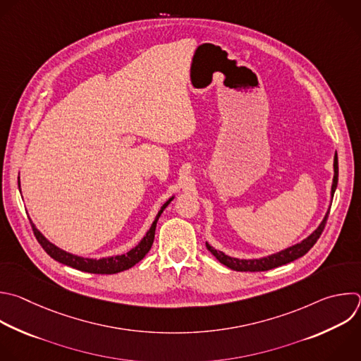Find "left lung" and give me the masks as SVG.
<instances>
[{
  "label": "left lung",
  "instance_id": "1",
  "mask_svg": "<svg viewBox=\"0 0 361 361\" xmlns=\"http://www.w3.org/2000/svg\"><path fill=\"white\" fill-rule=\"evenodd\" d=\"M333 167H334V177H333V184H331V198L334 195V191H336V187H337V180H338V161H337V154L334 156V163H333ZM329 212H330V208L329 211L326 212L323 221L320 222V225L306 238L303 239L302 243L296 244V245H292L278 254H274V255H269V257H264V258H259V259H238V258H232V257H228L225 255L224 252L221 251H216L214 250L209 244H205L208 251L225 267H228L229 269H233V271H238V272H261V271H269V269H274V268H278V267H282V265H286L300 257H303L306 252H309V250L316 244L317 239L320 238L323 229H324V225H326V221H327V216H329Z\"/></svg>",
  "mask_w": 361,
  "mask_h": 361
}]
</instances>
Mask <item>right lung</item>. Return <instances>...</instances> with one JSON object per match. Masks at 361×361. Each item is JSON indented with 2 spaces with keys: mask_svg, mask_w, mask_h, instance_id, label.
I'll return each mask as SVG.
<instances>
[{
  "mask_svg": "<svg viewBox=\"0 0 361 361\" xmlns=\"http://www.w3.org/2000/svg\"><path fill=\"white\" fill-rule=\"evenodd\" d=\"M173 198L174 197L169 198L164 202V205L160 208L156 219L153 221L150 229L143 236L142 241L135 248H132L128 254H123V255H114V257H107V258H100V259H90V258H82V257H78V255H72V254L58 248L52 243H49L48 239L37 229V226L32 224V221H31V225H32V231H34L35 238L38 239V243L45 250V252L51 258H54L55 261H58L63 265H68L71 268H75L78 271H82V272L99 274V275H111V274L122 272V271H126V269L135 267L137 262H140L146 257V254L150 251V248L153 245V241H154L157 221H159L161 212L164 211V208L173 201Z\"/></svg>",
  "mask_w": 361,
  "mask_h": 361,
  "instance_id": "right-lung-1",
  "label": "right lung"
}]
</instances>
